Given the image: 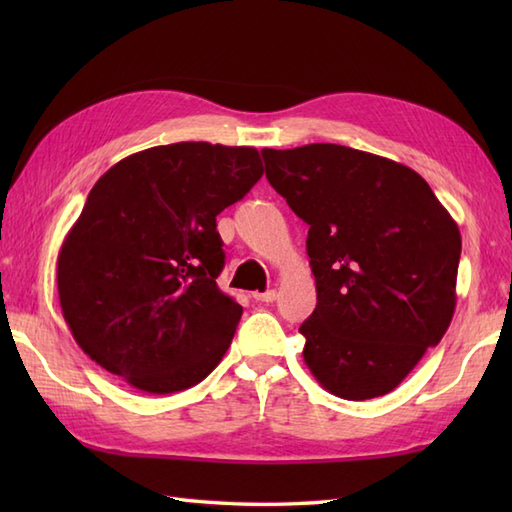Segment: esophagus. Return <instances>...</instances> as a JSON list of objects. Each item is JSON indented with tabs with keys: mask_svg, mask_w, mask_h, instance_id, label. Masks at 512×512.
<instances>
[{
	"mask_svg": "<svg viewBox=\"0 0 512 512\" xmlns=\"http://www.w3.org/2000/svg\"><path fill=\"white\" fill-rule=\"evenodd\" d=\"M255 301H264V303H273L277 299V290H266V292H253Z\"/></svg>",
	"mask_w": 512,
	"mask_h": 512,
	"instance_id": "1",
	"label": "esophagus"
}]
</instances>
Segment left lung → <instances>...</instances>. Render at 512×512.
Listing matches in <instances>:
<instances>
[{
    "instance_id": "obj_1",
    "label": "left lung",
    "mask_w": 512,
    "mask_h": 512,
    "mask_svg": "<svg viewBox=\"0 0 512 512\" xmlns=\"http://www.w3.org/2000/svg\"><path fill=\"white\" fill-rule=\"evenodd\" d=\"M266 178L310 226L317 308L303 361L330 394L396 389L455 310L462 237L416 171L343 145L262 149Z\"/></svg>"
}]
</instances>
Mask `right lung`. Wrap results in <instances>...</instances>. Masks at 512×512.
Instances as JSON below:
<instances>
[{"mask_svg":"<svg viewBox=\"0 0 512 512\" xmlns=\"http://www.w3.org/2000/svg\"><path fill=\"white\" fill-rule=\"evenodd\" d=\"M253 147L176 143L105 171L57 262L63 319L92 361L147 394L209 376L242 306L217 288L215 217L262 178Z\"/></svg>","mask_w":512,"mask_h":512,"instance_id":"obj_1","label":"right lung"}]
</instances>
